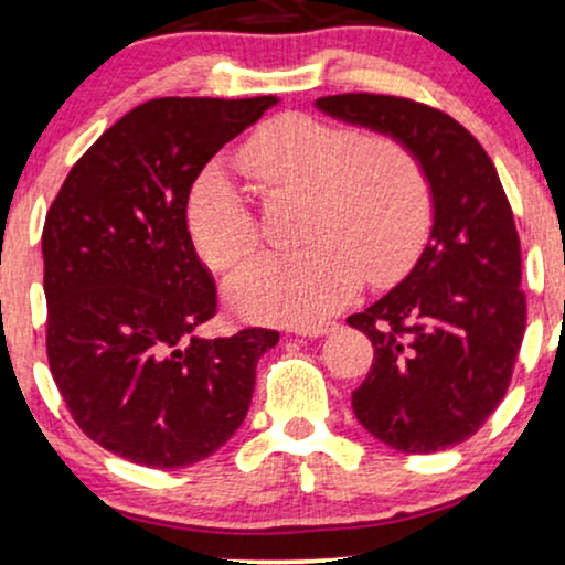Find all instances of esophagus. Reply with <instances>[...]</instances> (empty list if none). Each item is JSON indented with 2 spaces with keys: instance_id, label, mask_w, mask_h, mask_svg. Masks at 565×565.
I'll list each match as a JSON object with an SVG mask.
<instances>
[{
  "instance_id": "34e87169",
  "label": "esophagus",
  "mask_w": 565,
  "mask_h": 565,
  "mask_svg": "<svg viewBox=\"0 0 565 565\" xmlns=\"http://www.w3.org/2000/svg\"><path fill=\"white\" fill-rule=\"evenodd\" d=\"M330 330H335V324L319 322V324H301V327H296L294 332H296V335H301V338H322Z\"/></svg>"
}]
</instances>
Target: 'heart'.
I'll return each instance as SVG.
<instances>
[{
  "instance_id": "1",
  "label": "heart",
  "mask_w": 565,
  "mask_h": 565,
  "mask_svg": "<svg viewBox=\"0 0 565 565\" xmlns=\"http://www.w3.org/2000/svg\"><path fill=\"white\" fill-rule=\"evenodd\" d=\"M264 196L303 193V250L259 256L227 282V301L248 319L317 322L359 294L361 280L390 282L427 238L429 183L419 159L390 136L288 113L256 128L235 154ZM188 233L214 269H233L254 254L256 220L220 167L193 180Z\"/></svg>"
}]
</instances>
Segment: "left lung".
Returning <instances> with one entry per match:
<instances>
[{"label": "left lung", "instance_id": "8db88e82", "mask_svg": "<svg viewBox=\"0 0 565 565\" xmlns=\"http://www.w3.org/2000/svg\"><path fill=\"white\" fill-rule=\"evenodd\" d=\"M317 109L406 143L431 193L429 241L414 269L348 317L374 345L353 414L395 450L452 448L503 401L524 340L521 243L495 164L461 122L427 104L338 94Z\"/></svg>", "mask_w": 565, "mask_h": 565}]
</instances>
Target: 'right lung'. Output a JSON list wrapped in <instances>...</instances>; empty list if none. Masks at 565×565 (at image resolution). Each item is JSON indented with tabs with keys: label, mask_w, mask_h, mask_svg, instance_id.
I'll return each mask as SVG.
<instances>
[{
	"label": "right lung",
	"mask_w": 565,
	"mask_h": 565,
	"mask_svg": "<svg viewBox=\"0 0 565 565\" xmlns=\"http://www.w3.org/2000/svg\"><path fill=\"white\" fill-rule=\"evenodd\" d=\"M277 96H164L130 109L73 164L41 235L46 356L94 443L149 469L217 452L246 419L280 332L201 338L217 315L185 206L193 180Z\"/></svg>",
	"instance_id": "add662e5"
}]
</instances>
